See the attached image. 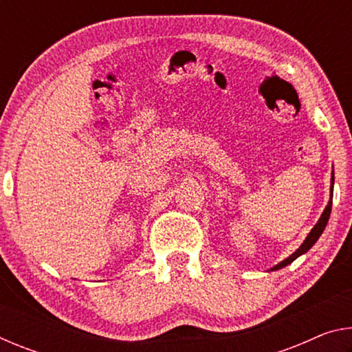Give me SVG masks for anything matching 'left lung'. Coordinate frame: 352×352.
Here are the masks:
<instances>
[{"label": "left lung", "instance_id": "1", "mask_svg": "<svg viewBox=\"0 0 352 352\" xmlns=\"http://www.w3.org/2000/svg\"><path fill=\"white\" fill-rule=\"evenodd\" d=\"M332 190H333V172H332V177H331V199H329V204H327V206L324 208V211H323V214H321V217L318 219L317 225H315L314 228H312L311 233L307 234L306 241L301 243V247L298 248L295 253H292L287 259H284L283 262H279L278 265L273 267L272 270H279V269H283V267L289 265L290 262H294V261L298 258V256H301V254H305L306 252H309V250H311V248L314 247V243L318 241V237H320V236H321V233H323V231H324L326 225H327V220H329V216H331V208H332Z\"/></svg>", "mask_w": 352, "mask_h": 352}]
</instances>
